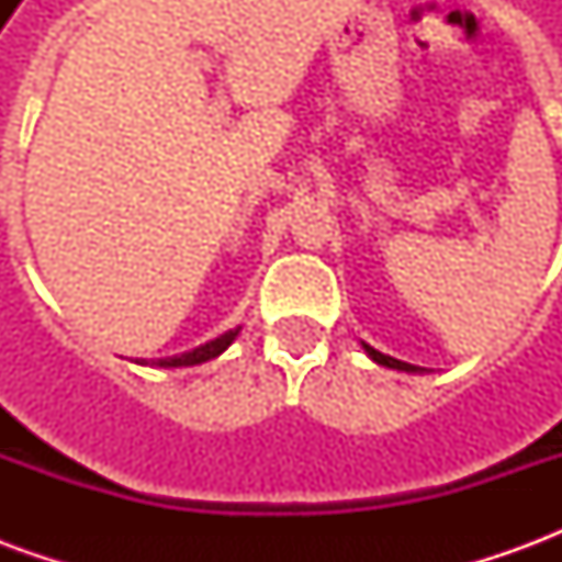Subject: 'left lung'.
Listing matches in <instances>:
<instances>
[{"label":"left lung","instance_id":"8db88e82","mask_svg":"<svg viewBox=\"0 0 562 562\" xmlns=\"http://www.w3.org/2000/svg\"><path fill=\"white\" fill-rule=\"evenodd\" d=\"M367 355L373 358V361H379V364H385V367H397V370H413L409 364H403V361H397V358H391V355H382L376 352V349H370V346H364Z\"/></svg>","mask_w":562,"mask_h":562}]
</instances>
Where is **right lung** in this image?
<instances>
[{
	"instance_id": "obj_1",
	"label": "right lung",
	"mask_w": 562,
	"mask_h": 562,
	"mask_svg": "<svg viewBox=\"0 0 562 562\" xmlns=\"http://www.w3.org/2000/svg\"><path fill=\"white\" fill-rule=\"evenodd\" d=\"M237 334H240V328L225 330V334H220L216 340L204 342V346H198V349H192V352L173 355V358H159V367H192V364H201V361H210V358H216V355L225 352Z\"/></svg>"
}]
</instances>
